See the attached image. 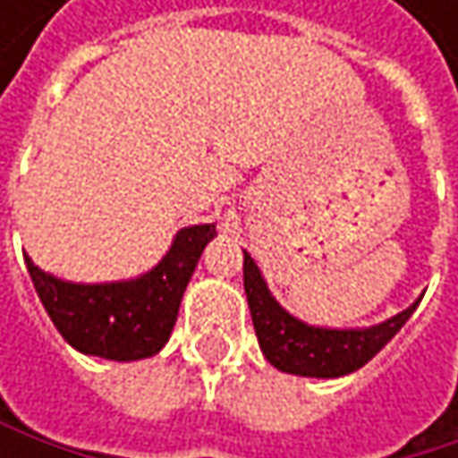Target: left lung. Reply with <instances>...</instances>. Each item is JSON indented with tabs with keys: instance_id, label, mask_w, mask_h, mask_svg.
Wrapping results in <instances>:
<instances>
[{
	"instance_id": "1",
	"label": "left lung",
	"mask_w": 458,
	"mask_h": 458,
	"mask_svg": "<svg viewBox=\"0 0 458 458\" xmlns=\"http://www.w3.org/2000/svg\"><path fill=\"white\" fill-rule=\"evenodd\" d=\"M243 292L262 355L286 374L336 379L366 366L411 318L419 300L403 313L366 328H328L294 318L270 294L262 270L243 251Z\"/></svg>"
}]
</instances>
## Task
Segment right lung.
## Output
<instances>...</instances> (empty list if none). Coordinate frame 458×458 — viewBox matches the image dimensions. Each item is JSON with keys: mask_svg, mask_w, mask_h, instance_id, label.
<instances>
[{"mask_svg": "<svg viewBox=\"0 0 458 458\" xmlns=\"http://www.w3.org/2000/svg\"><path fill=\"white\" fill-rule=\"evenodd\" d=\"M215 235V225L180 228L161 262L130 281H63L29 254L26 267L47 316L73 350L127 363L156 355L169 342L185 286Z\"/></svg>", "mask_w": 458, "mask_h": 458, "instance_id": "obj_1", "label": "right lung"}]
</instances>
